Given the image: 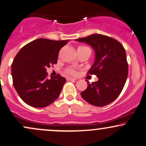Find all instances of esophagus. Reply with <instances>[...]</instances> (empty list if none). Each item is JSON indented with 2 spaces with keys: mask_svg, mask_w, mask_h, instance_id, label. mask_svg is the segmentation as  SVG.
<instances>
[{
  "mask_svg": "<svg viewBox=\"0 0 146 146\" xmlns=\"http://www.w3.org/2000/svg\"><path fill=\"white\" fill-rule=\"evenodd\" d=\"M67 80H76V79L74 78H72V77H67L66 78Z\"/></svg>",
  "mask_w": 146,
  "mask_h": 146,
  "instance_id": "1",
  "label": "esophagus"
}]
</instances>
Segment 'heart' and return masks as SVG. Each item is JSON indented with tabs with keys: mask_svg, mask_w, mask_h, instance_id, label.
<instances>
[{
	"mask_svg": "<svg viewBox=\"0 0 146 146\" xmlns=\"http://www.w3.org/2000/svg\"><path fill=\"white\" fill-rule=\"evenodd\" d=\"M80 47H84V46H80ZM70 72L74 74V71H73V70H71V71H70Z\"/></svg>",
	"mask_w": 146,
	"mask_h": 146,
	"instance_id": "heart-1",
	"label": "heart"
}]
</instances>
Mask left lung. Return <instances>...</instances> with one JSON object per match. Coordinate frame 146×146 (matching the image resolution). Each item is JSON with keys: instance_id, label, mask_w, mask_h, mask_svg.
Returning a JSON list of instances; mask_svg holds the SVG:
<instances>
[{"instance_id": "obj_1", "label": "left lung", "mask_w": 146, "mask_h": 146, "mask_svg": "<svg viewBox=\"0 0 146 146\" xmlns=\"http://www.w3.org/2000/svg\"><path fill=\"white\" fill-rule=\"evenodd\" d=\"M75 41L90 45L95 52L94 62L89 70L98 78L87 83V88L80 93L86 102L104 107L119 96L128 76V63L123 46L117 40L101 34H93Z\"/></svg>"}]
</instances>
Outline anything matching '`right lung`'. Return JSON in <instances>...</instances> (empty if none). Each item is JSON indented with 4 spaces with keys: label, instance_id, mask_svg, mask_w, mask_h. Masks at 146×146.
I'll return each mask as SVG.
<instances>
[{
    "label": "right lung",
    "instance_id": "1",
    "mask_svg": "<svg viewBox=\"0 0 146 146\" xmlns=\"http://www.w3.org/2000/svg\"><path fill=\"white\" fill-rule=\"evenodd\" d=\"M68 42L39 38L22 48L15 56L11 65L13 86L26 104L46 107L59 96L66 79L59 74L48 79L46 68L57 63L60 49Z\"/></svg>",
    "mask_w": 146,
    "mask_h": 146
}]
</instances>
